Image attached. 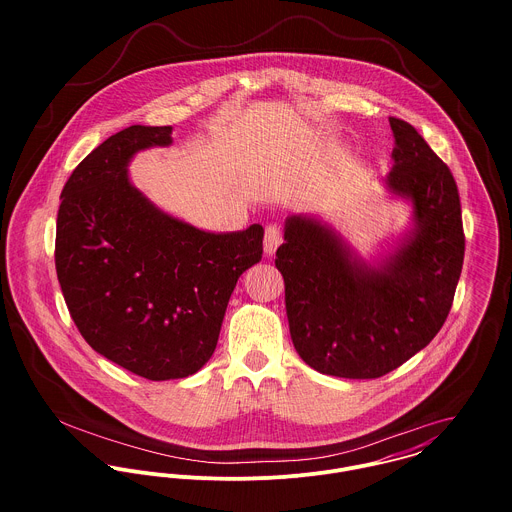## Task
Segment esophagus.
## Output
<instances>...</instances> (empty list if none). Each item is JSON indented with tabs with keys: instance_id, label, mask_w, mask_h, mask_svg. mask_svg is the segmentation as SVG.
<instances>
[{
	"instance_id": "obj_1",
	"label": "esophagus",
	"mask_w": 512,
	"mask_h": 512,
	"mask_svg": "<svg viewBox=\"0 0 512 512\" xmlns=\"http://www.w3.org/2000/svg\"><path fill=\"white\" fill-rule=\"evenodd\" d=\"M284 242V236H282V230L278 226H268L266 228V234H264V254L266 256H272L278 246Z\"/></svg>"
}]
</instances>
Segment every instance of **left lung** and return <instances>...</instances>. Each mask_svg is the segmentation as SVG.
I'll list each match as a JSON object with an SVG mask.
<instances>
[{
  "label": "left lung",
  "instance_id": "8db88e82",
  "mask_svg": "<svg viewBox=\"0 0 512 512\" xmlns=\"http://www.w3.org/2000/svg\"><path fill=\"white\" fill-rule=\"evenodd\" d=\"M390 197L410 205V226L388 254L368 262L317 215H290L276 268L305 365L341 378H378L438 335L461 276L465 236L449 167L404 120L388 118Z\"/></svg>",
  "mask_w": 512,
  "mask_h": 512
}]
</instances>
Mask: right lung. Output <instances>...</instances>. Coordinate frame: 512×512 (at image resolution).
I'll return each instance as SVG.
<instances>
[{"mask_svg": "<svg viewBox=\"0 0 512 512\" xmlns=\"http://www.w3.org/2000/svg\"><path fill=\"white\" fill-rule=\"evenodd\" d=\"M171 126H130L74 169L57 215L55 264L80 335L144 376L195 374L213 357L244 270L262 258V224L211 232L177 219L132 183L128 165L173 144Z\"/></svg>", "mask_w": 512, "mask_h": 512, "instance_id": "right-lung-1", "label": "right lung"}]
</instances>
